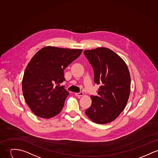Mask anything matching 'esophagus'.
<instances>
[{
    "label": "esophagus",
    "mask_w": 158,
    "mask_h": 158,
    "mask_svg": "<svg viewBox=\"0 0 158 158\" xmlns=\"http://www.w3.org/2000/svg\"><path fill=\"white\" fill-rule=\"evenodd\" d=\"M75 95L76 96H78V97H80V96H82L84 95V93L82 92V91H80L79 93H75Z\"/></svg>",
    "instance_id": "1"
}]
</instances>
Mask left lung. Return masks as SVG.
Wrapping results in <instances>:
<instances>
[{
    "label": "left lung",
    "mask_w": 158,
    "mask_h": 158,
    "mask_svg": "<svg viewBox=\"0 0 158 158\" xmlns=\"http://www.w3.org/2000/svg\"><path fill=\"white\" fill-rule=\"evenodd\" d=\"M94 70V83L100 85L97 96H91L87 117L97 124L114 120L125 108L131 91V76L127 65L112 50L99 48L84 50Z\"/></svg>",
    "instance_id": "1"
}]
</instances>
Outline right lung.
I'll list each match as a JSON object with an SVG mask.
<instances>
[{
  "mask_svg": "<svg viewBox=\"0 0 158 158\" xmlns=\"http://www.w3.org/2000/svg\"><path fill=\"white\" fill-rule=\"evenodd\" d=\"M82 50L47 46L40 49L27 65L22 81L24 100L36 116L50 118L63 108L69 94L60 84L64 70L81 54Z\"/></svg>",
  "mask_w": 158,
  "mask_h": 158,
  "instance_id": "add662e5",
  "label": "right lung"
}]
</instances>
